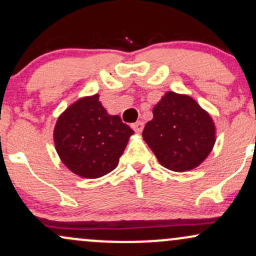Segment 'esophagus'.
<instances>
[{"label": "esophagus", "mask_w": 256, "mask_h": 256, "mask_svg": "<svg viewBox=\"0 0 256 256\" xmlns=\"http://www.w3.org/2000/svg\"><path fill=\"white\" fill-rule=\"evenodd\" d=\"M131 128H134V132L140 134V132L143 131V128H144V125H143L142 122H134V124L131 125Z\"/></svg>", "instance_id": "obj_1"}]
</instances>
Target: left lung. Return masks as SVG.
<instances>
[{"label": "left lung", "mask_w": 256, "mask_h": 256, "mask_svg": "<svg viewBox=\"0 0 256 256\" xmlns=\"http://www.w3.org/2000/svg\"><path fill=\"white\" fill-rule=\"evenodd\" d=\"M143 140L160 165L174 172L196 168L216 144L212 116L189 95L167 91L152 108Z\"/></svg>", "instance_id": "obj_1"}]
</instances>
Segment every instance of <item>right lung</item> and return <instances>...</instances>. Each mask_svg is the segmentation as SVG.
<instances>
[{
	"label": "right lung",
	"mask_w": 256,
	"mask_h": 256,
	"mask_svg": "<svg viewBox=\"0 0 256 256\" xmlns=\"http://www.w3.org/2000/svg\"><path fill=\"white\" fill-rule=\"evenodd\" d=\"M98 94L78 98L58 116L54 144L62 164L82 178L95 179L118 166L134 134L102 106Z\"/></svg>",
	"instance_id": "right-lung-1"
}]
</instances>
